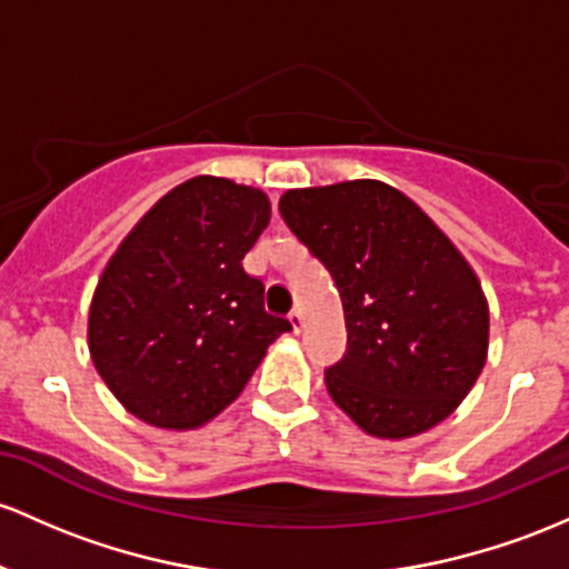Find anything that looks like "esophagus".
Here are the masks:
<instances>
[{
  "label": "esophagus",
  "instance_id": "1",
  "mask_svg": "<svg viewBox=\"0 0 569 569\" xmlns=\"http://www.w3.org/2000/svg\"><path fill=\"white\" fill-rule=\"evenodd\" d=\"M289 321H291V327H295V332H302V327H305V316H302V310L299 308H295L289 313Z\"/></svg>",
  "mask_w": 569,
  "mask_h": 569
}]
</instances>
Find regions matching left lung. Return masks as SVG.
I'll return each instance as SVG.
<instances>
[{"mask_svg":"<svg viewBox=\"0 0 569 569\" xmlns=\"http://www.w3.org/2000/svg\"><path fill=\"white\" fill-rule=\"evenodd\" d=\"M278 208L342 297L348 348L323 376L335 402L389 440L451 416L489 351V305L453 242L380 180L286 191Z\"/></svg>","mask_w":569,"mask_h":569,"instance_id":"1","label":"left lung"}]
</instances>
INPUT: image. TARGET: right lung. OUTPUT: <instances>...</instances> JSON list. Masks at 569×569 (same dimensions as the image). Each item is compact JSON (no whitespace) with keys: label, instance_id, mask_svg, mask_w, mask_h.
Wrapping results in <instances>:
<instances>
[{"label":"right lung","instance_id":"1","mask_svg":"<svg viewBox=\"0 0 569 569\" xmlns=\"http://www.w3.org/2000/svg\"><path fill=\"white\" fill-rule=\"evenodd\" d=\"M267 223L259 189L202 174L161 197L121 242L93 295L89 348L129 413L161 429L202 427L291 332L242 270Z\"/></svg>","mask_w":569,"mask_h":569}]
</instances>
